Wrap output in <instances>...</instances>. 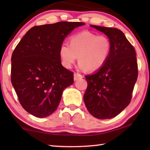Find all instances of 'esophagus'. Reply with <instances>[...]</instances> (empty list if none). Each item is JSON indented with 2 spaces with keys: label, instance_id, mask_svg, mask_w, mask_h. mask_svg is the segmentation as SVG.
I'll return each instance as SVG.
<instances>
[{
  "label": "esophagus",
  "instance_id": "1",
  "mask_svg": "<svg viewBox=\"0 0 150 150\" xmlns=\"http://www.w3.org/2000/svg\"><path fill=\"white\" fill-rule=\"evenodd\" d=\"M83 78V75L79 74V73H74V80L75 81H77L78 79H79Z\"/></svg>",
  "mask_w": 150,
  "mask_h": 150
}]
</instances>
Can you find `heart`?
Wrapping results in <instances>:
<instances>
[{"instance_id": "1", "label": "heart", "mask_w": 150, "mask_h": 150, "mask_svg": "<svg viewBox=\"0 0 150 150\" xmlns=\"http://www.w3.org/2000/svg\"><path fill=\"white\" fill-rule=\"evenodd\" d=\"M111 50V42L107 36L83 31L70 38L69 45H61L59 55L65 67H71L78 56L79 68L93 72L105 65Z\"/></svg>"}]
</instances>
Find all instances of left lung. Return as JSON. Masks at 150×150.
<instances>
[{
    "label": "left lung",
    "mask_w": 150,
    "mask_h": 150,
    "mask_svg": "<svg viewBox=\"0 0 150 150\" xmlns=\"http://www.w3.org/2000/svg\"><path fill=\"white\" fill-rule=\"evenodd\" d=\"M110 39L108 59L95 73L85 75L87 88L83 96L91 115L109 119L120 114L130 104L138 74L135 49L120 30L95 25Z\"/></svg>",
    "instance_id": "1"
}]
</instances>
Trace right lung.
I'll return each instance as SVG.
<instances>
[{
    "label": "right lung",
    "instance_id": "1",
    "mask_svg": "<svg viewBox=\"0 0 150 150\" xmlns=\"http://www.w3.org/2000/svg\"><path fill=\"white\" fill-rule=\"evenodd\" d=\"M84 24L59 22L34 26L15 47L11 82L28 112L44 118L56 110L63 89L73 83V73L62 65L59 48L67 34Z\"/></svg>",
    "mask_w": 150,
    "mask_h": 150
}]
</instances>
